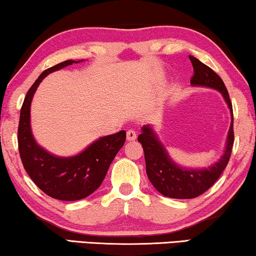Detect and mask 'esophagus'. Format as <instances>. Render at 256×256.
Listing matches in <instances>:
<instances>
[{
    "instance_id": "1",
    "label": "esophagus",
    "mask_w": 256,
    "mask_h": 256,
    "mask_svg": "<svg viewBox=\"0 0 256 256\" xmlns=\"http://www.w3.org/2000/svg\"><path fill=\"white\" fill-rule=\"evenodd\" d=\"M136 132L134 130H128L127 132V140H136Z\"/></svg>"
}]
</instances>
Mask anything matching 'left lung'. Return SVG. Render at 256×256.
I'll use <instances>...</instances> for the list:
<instances>
[{"label": "left lung", "instance_id": "obj_1", "mask_svg": "<svg viewBox=\"0 0 256 256\" xmlns=\"http://www.w3.org/2000/svg\"><path fill=\"white\" fill-rule=\"evenodd\" d=\"M190 58L194 68V76L192 77L190 85L195 88H214L220 92L230 110L231 124L223 154L216 162L204 168H186L178 164L170 156L168 150L159 138L152 124H146L140 129L142 132L137 140L143 146L146 174L150 182L160 194L178 200L198 198L216 182L226 168L234 140L232 104L224 82L208 66L192 55H190Z\"/></svg>", "mask_w": 256, "mask_h": 256}]
</instances>
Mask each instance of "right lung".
Instances as JSON below:
<instances>
[{"instance_id":"right-lung-1","label":"right lung","mask_w":256,"mask_h":256,"mask_svg":"<svg viewBox=\"0 0 256 256\" xmlns=\"http://www.w3.org/2000/svg\"><path fill=\"white\" fill-rule=\"evenodd\" d=\"M84 60H66L45 70L24 99L18 126V148L25 171L36 186L50 198L77 201L100 187L110 165L126 142V132L99 137L80 152L56 156L38 144L31 127V104L42 80L50 74Z\"/></svg>"}]
</instances>
